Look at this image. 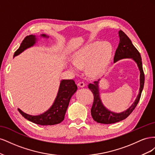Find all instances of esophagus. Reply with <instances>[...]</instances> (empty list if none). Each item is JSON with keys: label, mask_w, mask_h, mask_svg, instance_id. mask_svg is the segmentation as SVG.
I'll use <instances>...</instances> for the list:
<instances>
[{"label": "esophagus", "mask_w": 155, "mask_h": 155, "mask_svg": "<svg viewBox=\"0 0 155 155\" xmlns=\"http://www.w3.org/2000/svg\"><path fill=\"white\" fill-rule=\"evenodd\" d=\"M78 85L79 87H85V83L83 82V81H79L78 84Z\"/></svg>", "instance_id": "obj_1"}]
</instances>
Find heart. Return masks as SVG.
I'll return each instance as SVG.
<instances>
[{
	"mask_svg": "<svg viewBox=\"0 0 155 155\" xmlns=\"http://www.w3.org/2000/svg\"><path fill=\"white\" fill-rule=\"evenodd\" d=\"M112 55L111 45L105 42H96L78 50L73 56L70 66L73 71L86 67V72L90 76H96L104 70L110 61Z\"/></svg>",
	"mask_w": 155,
	"mask_h": 155,
	"instance_id": "b5f03b06",
	"label": "heart"
}]
</instances>
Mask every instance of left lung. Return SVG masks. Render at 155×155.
Masks as SVG:
<instances>
[{"label":"left lung","mask_w":155,"mask_h":155,"mask_svg":"<svg viewBox=\"0 0 155 155\" xmlns=\"http://www.w3.org/2000/svg\"><path fill=\"white\" fill-rule=\"evenodd\" d=\"M119 45L116 49L114 58V62L118 61V60L124 58H132L137 63L140 71V87L139 94L135 100L134 104L129 109L121 113H114L107 110L102 104L100 97L99 88H98V80L94 81L93 83H89L88 87L92 91L94 95V101L91 108V115L94 120L97 123L110 124L118 122L125 119L132 113V112L137 107L141 97L142 92L144 85L145 75L142 67V58L138 50L135 48L132 42L122 30L118 31Z\"/></svg>","instance_id":"8db88e82"}]
</instances>
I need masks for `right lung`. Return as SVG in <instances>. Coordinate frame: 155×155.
<instances>
[{"instance_id": "right-lung-1", "label": "right lung", "mask_w": 155, "mask_h": 155, "mask_svg": "<svg viewBox=\"0 0 155 155\" xmlns=\"http://www.w3.org/2000/svg\"><path fill=\"white\" fill-rule=\"evenodd\" d=\"M41 36L46 37L44 34ZM35 35H30L26 36L22 41L19 48L15 51L14 56L18 55L25 49L32 46L35 43ZM77 89L78 87L73 79H64L61 82L58 96L53 105L45 113L39 116H31L25 113L19 109H18V110L25 118L34 124L41 125L58 124L64 120L70 98Z\"/></svg>"}]
</instances>
